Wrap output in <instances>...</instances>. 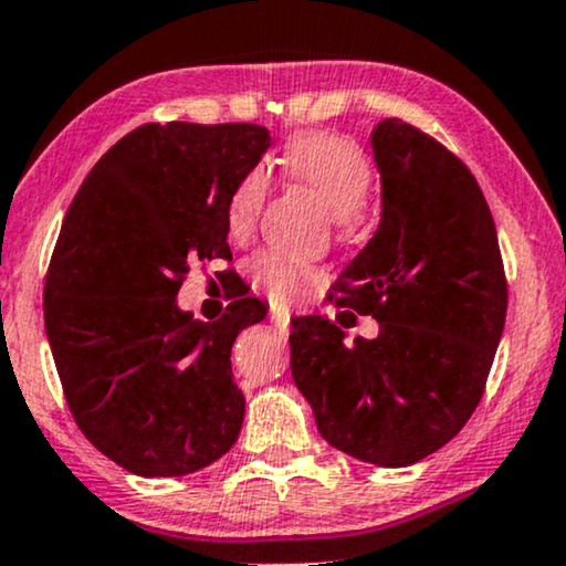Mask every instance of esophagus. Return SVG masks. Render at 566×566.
I'll use <instances>...</instances> for the list:
<instances>
[{
	"label": "esophagus",
	"instance_id": "1",
	"mask_svg": "<svg viewBox=\"0 0 566 566\" xmlns=\"http://www.w3.org/2000/svg\"><path fill=\"white\" fill-rule=\"evenodd\" d=\"M269 319H271V324H274V329H279V333H287L290 329V311L279 308V305H274V303H271V308H269Z\"/></svg>",
	"mask_w": 566,
	"mask_h": 566
}]
</instances>
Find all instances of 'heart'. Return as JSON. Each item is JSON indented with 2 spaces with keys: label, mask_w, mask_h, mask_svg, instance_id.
<instances>
[{
  "label": "heart",
  "mask_w": 566,
  "mask_h": 566,
  "mask_svg": "<svg viewBox=\"0 0 566 566\" xmlns=\"http://www.w3.org/2000/svg\"><path fill=\"white\" fill-rule=\"evenodd\" d=\"M276 170L282 180L314 193L324 210L333 212V223L343 233L359 229L361 205L373 186V167L354 140L329 133L297 135L276 159ZM265 197H269V178L261 167H252L237 180L226 201V229L231 239L250 237ZM247 279L258 292L284 305L295 303L308 287H314L322 279V271L279 250H261L247 263Z\"/></svg>",
  "instance_id": "b5f03b06"
}]
</instances>
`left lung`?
<instances>
[{
	"label": "left lung",
	"instance_id": "8db88e82",
	"mask_svg": "<svg viewBox=\"0 0 566 566\" xmlns=\"http://www.w3.org/2000/svg\"><path fill=\"white\" fill-rule=\"evenodd\" d=\"M373 148L380 229L327 301L378 319L380 333L346 343L324 316L292 319L290 367L324 441L399 469L444 447L482 401L509 282L495 220L463 159L401 119H382Z\"/></svg>",
	"mask_w": 566,
	"mask_h": 566
}]
</instances>
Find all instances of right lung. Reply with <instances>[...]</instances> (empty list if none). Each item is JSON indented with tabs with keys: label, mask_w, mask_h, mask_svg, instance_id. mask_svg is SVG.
<instances>
[{
	"label": "right lung",
	"mask_w": 566,
	"mask_h": 566,
	"mask_svg": "<svg viewBox=\"0 0 566 566\" xmlns=\"http://www.w3.org/2000/svg\"><path fill=\"white\" fill-rule=\"evenodd\" d=\"M269 143L250 122L143 125L69 205L44 276V329L76 426L129 473L186 476L242 431L231 346L265 305L237 297L201 322L175 295L193 263H231L226 201Z\"/></svg>",
	"instance_id": "right-lung-1"
}]
</instances>
